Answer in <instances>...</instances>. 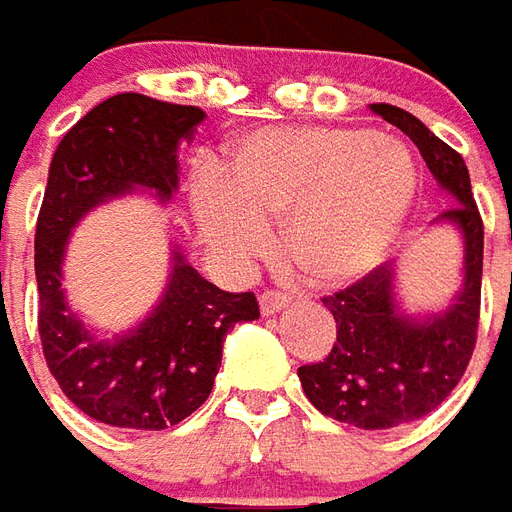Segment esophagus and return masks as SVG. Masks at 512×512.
<instances>
[{"label": "esophagus", "instance_id": "34e87169", "mask_svg": "<svg viewBox=\"0 0 512 512\" xmlns=\"http://www.w3.org/2000/svg\"><path fill=\"white\" fill-rule=\"evenodd\" d=\"M288 305H291V296H285V293H277V291L260 293V310H263V316H274V313H280V310H285Z\"/></svg>", "mask_w": 512, "mask_h": 512}]
</instances>
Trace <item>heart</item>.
Segmentation results:
<instances>
[{
	"mask_svg": "<svg viewBox=\"0 0 512 512\" xmlns=\"http://www.w3.org/2000/svg\"><path fill=\"white\" fill-rule=\"evenodd\" d=\"M418 194L410 149L357 127H277L241 138L194 188V219L221 257L249 263L280 224L282 257L316 288L380 266Z\"/></svg>",
	"mask_w": 512,
	"mask_h": 512,
	"instance_id": "obj_1",
	"label": "heart"
}]
</instances>
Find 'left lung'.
Wrapping results in <instances>:
<instances>
[{
	"label": "left lung",
	"mask_w": 512,
	"mask_h": 512,
	"mask_svg": "<svg viewBox=\"0 0 512 512\" xmlns=\"http://www.w3.org/2000/svg\"><path fill=\"white\" fill-rule=\"evenodd\" d=\"M371 110L418 146L435 182L455 205L435 224L463 241V285L438 313H407L396 296V268L380 266L346 291L324 296L338 341L321 363L299 368L305 396L324 416L360 430H391L424 418L463 377L480 321L482 219L463 157L402 107Z\"/></svg>",
	"instance_id": "1"
}]
</instances>
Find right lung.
Instances as JSON below:
<instances>
[{
    "instance_id": "obj_1",
    "label": "right lung",
    "mask_w": 512,
    "mask_h": 512,
    "mask_svg": "<svg viewBox=\"0 0 512 512\" xmlns=\"http://www.w3.org/2000/svg\"><path fill=\"white\" fill-rule=\"evenodd\" d=\"M205 110L144 94H116L85 113L57 144L35 227L38 330L46 366L85 416L124 430H166L205 405L224 338L260 318L255 293L216 288L171 246L169 282L127 332L105 338L66 302L63 260L74 227L94 207L135 191L171 202L180 144Z\"/></svg>"
}]
</instances>
